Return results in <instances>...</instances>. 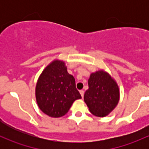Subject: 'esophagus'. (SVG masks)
Returning <instances> with one entry per match:
<instances>
[{
    "label": "esophagus",
    "instance_id": "1",
    "mask_svg": "<svg viewBox=\"0 0 149 149\" xmlns=\"http://www.w3.org/2000/svg\"><path fill=\"white\" fill-rule=\"evenodd\" d=\"M79 92H80V94H81V97H84V90H80V91H79Z\"/></svg>",
    "mask_w": 149,
    "mask_h": 149
}]
</instances>
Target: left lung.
<instances>
[{"mask_svg":"<svg viewBox=\"0 0 149 149\" xmlns=\"http://www.w3.org/2000/svg\"><path fill=\"white\" fill-rule=\"evenodd\" d=\"M84 102L90 112L104 118L114 110L120 100V88L113 77L104 69L90 74Z\"/></svg>","mask_w":149,"mask_h":149,"instance_id":"8db88e82","label":"left lung"}]
</instances>
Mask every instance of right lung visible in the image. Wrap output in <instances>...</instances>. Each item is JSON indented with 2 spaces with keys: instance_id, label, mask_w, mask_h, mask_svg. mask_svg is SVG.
I'll return each mask as SVG.
<instances>
[{
  "instance_id": "obj_1",
  "label": "right lung",
  "mask_w": 149,
  "mask_h": 149,
  "mask_svg": "<svg viewBox=\"0 0 149 149\" xmlns=\"http://www.w3.org/2000/svg\"><path fill=\"white\" fill-rule=\"evenodd\" d=\"M35 97L40 110L52 118L64 116L76 100L81 98L65 63L55 59L45 68L37 79Z\"/></svg>"
}]
</instances>
